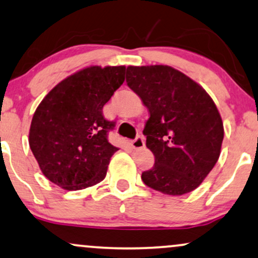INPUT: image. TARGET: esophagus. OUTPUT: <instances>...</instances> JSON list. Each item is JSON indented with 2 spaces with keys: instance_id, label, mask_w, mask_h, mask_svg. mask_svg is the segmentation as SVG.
<instances>
[{
  "instance_id": "esophagus-1",
  "label": "esophagus",
  "mask_w": 258,
  "mask_h": 258,
  "mask_svg": "<svg viewBox=\"0 0 258 258\" xmlns=\"http://www.w3.org/2000/svg\"><path fill=\"white\" fill-rule=\"evenodd\" d=\"M144 145H145V142H144V138H143L142 136H138L135 141H131L132 149H142V148H144Z\"/></svg>"
}]
</instances>
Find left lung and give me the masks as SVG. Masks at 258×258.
Returning <instances> with one entry per match:
<instances>
[{"label":"left lung","instance_id":"8db88e82","mask_svg":"<svg viewBox=\"0 0 258 258\" xmlns=\"http://www.w3.org/2000/svg\"><path fill=\"white\" fill-rule=\"evenodd\" d=\"M126 83L150 114L143 135L155 163L142 180L170 196L194 191L221 151L223 123L212 97L195 80L163 64L128 66Z\"/></svg>","mask_w":258,"mask_h":258}]
</instances>
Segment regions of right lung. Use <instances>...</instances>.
Instances as JSON below:
<instances>
[{"instance_id":"right-lung-1","label":"right lung","mask_w":258,"mask_h":258,"mask_svg":"<svg viewBox=\"0 0 258 258\" xmlns=\"http://www.w3.org/2000/svg\"><path fill=\"white\" fill-rule=\"evenodd\" d=\"M125 66H90L67 77L43 98L31 121L29 143L42 173L68 191L105 178L116 147L108 142L114 122L103 105L125 82Z\"/></svg>"}]
</instances>
